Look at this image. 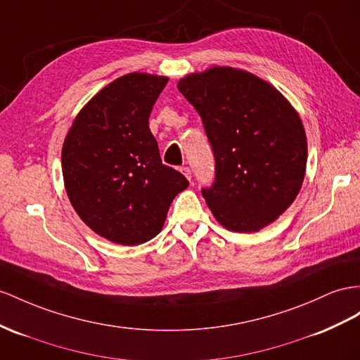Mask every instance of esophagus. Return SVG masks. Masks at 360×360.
Wrapping results in <instances>:
<instances>
[{
    "instance_id": "obj_1",
    "label": "esophagus",
    "mask_w": 360,
    "mask_h": 360,
    "mask_svg": "<svg viewBox=\"0 0 360 360\" xmlns=\"http://www.w3.org/2000/svg\"><path fill=\"white\" fill-rule=\"evenodd\" d=\"M181 172L186 174V176L188 178V179H191V169L190 167H187V165H184V167H181Z\"/></svg>"
}]
</instances>
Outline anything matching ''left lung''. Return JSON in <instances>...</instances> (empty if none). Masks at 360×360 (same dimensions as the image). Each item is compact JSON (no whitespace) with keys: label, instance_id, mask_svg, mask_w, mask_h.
I'll list each match as a JSON object with an SVG mask.
<instances>
[{"label":"left lung","instance_id":"obj_1","mask_svg":"<svg viewBox=\"0 0 360 360\" xmlns=\"http://www.w3.org/2000/svg\"><path fill=\"white\" fill-rule=\"evenodd\" d=\"M200 115L214 155V182L202 196L231 231L254 233L283 214L300 193L306 132L288 100L246 71L214 67L179 80Z\"/></svg>","mask_w":360,"mask_h":360}]
</instances>
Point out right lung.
I'll return each mask as SVG.
<instances>
[{
	"label": "right lung",
	"mask_w": 360,
	"mask_h": 360,
	"mask_svg": "<svg viewBox=\"0 0 360 360\" xmlns=\"http://www.w3.org/2000/svg\"><path fill=\"white\" fill-rule=\"evenodd\" d=\"M167 77L131 72L80 110L62 149L67 195L80 219L108 240L135 246L161 231L174 196L188 187L162 164L149 129Z\"/></svg>",
	"instance_id": "obj_1"
}]
</instances>
